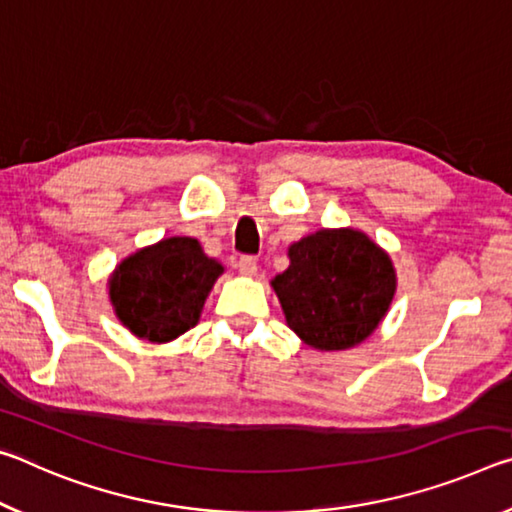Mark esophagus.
I'll return each mask as SVG.
<instances>
[{
  "label": "esophagus",
  "mask_w": 512,
  "mask_h": 512,
  "mask_svg": "<svg viewBox=\"0 0 512 512\" xmlns=\"http://www.w3.org/2000/svg\"><path fill=\"white\" fill-rule=\"evenodd\" d=\"M236 267H238V272H240L242 276H254L256 270H258L254 256H240Z\"/></svg>",
  "instance_id": "1"
}]
</instances>
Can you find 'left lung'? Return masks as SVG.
<instances>
[{
  "instance_id": "obj_1",
  "label": "left lung",
  "mask_w": 512,
  "mask_h": 512,
  "mask_svg": "<svg viewBox=\"0 0 512 512\" xmlns=\"http://www.w3.org/2000/svg\"><path fill=\"white\" fill-rule=\"evenodd\" d=\"M272 279L286 324L308 347L342 351L379 329L397 292L388 251L358 229H320L288 247Z\"/></svg>"
}]
</instances>
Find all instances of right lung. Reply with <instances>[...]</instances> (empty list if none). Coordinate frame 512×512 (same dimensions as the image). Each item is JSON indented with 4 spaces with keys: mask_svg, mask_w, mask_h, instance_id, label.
<instances>
[{
    "mask_svg": "<svg viewBox=\"0 0 512 512\" xmlns=\"http://www.w3.org/2000/svg\"><path fill=\"white\" fill-rule=\"evenodd\" d=\"M220 261L206 256L199 240L172 236L133 251L108 276V299L124 329L165 345L199 322Z\"/></svg>",
    "mask_w": 512,
    "mask_h": 512,
    "instance_id": "obj_1",
    "label": "right lung"
}]
</instances>
